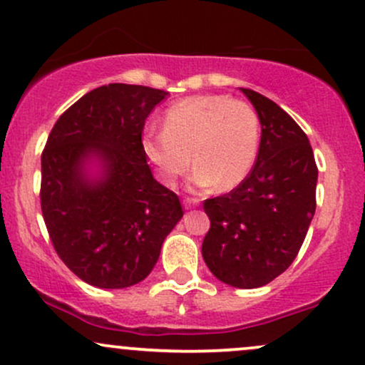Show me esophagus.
Here are the masks:
<instances>
[{
	"instance_id": "1",
	"label": "esophagus",
	"mask_w": 365,
	"mask_h": 365,
	"mask_svg": "<svg viewBox=\"0 0 365 365\" xmlns=\"http://www.w3.org/2000/svg\"><path fill=\"white\" fill-rule=\"evenodd\" d=\"M183 204H185L187 210H190V207L199 206V199L197 197H185V201H183Z\"/></svg>"
}]
</instances>
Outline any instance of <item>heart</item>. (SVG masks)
I'll return each instance as SVG.
<instances>
[{
    "instance_id": "1",
    "label": "heart",
    "mask_w": 365,
    "mask_h": 365,
    "mask_svg": "<svg viewBox=\"0 0 365 365\" xmlns=\"http://www.w3.org/2000/svg\"><path fill=\"white\" fill-rule=\"evenodd\" d=\"M259 145V119L250 103L228 95H197L173 103L163 131H147L142 147L166 185H173L192 159V183L230 190L250 175ZM192 155H190V152Z\"/></svg>"
}]
</instances>
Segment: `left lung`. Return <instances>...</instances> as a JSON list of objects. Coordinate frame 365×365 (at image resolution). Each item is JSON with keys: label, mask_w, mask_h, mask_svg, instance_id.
I'll return each mask as SVG.
<instances>
[{"label": "left lung", "mask_w": 365, "mask_h": 365, "mask_svg": "<svg viewBox=\"0 0 365 365\" xmlns=\"http://www.w3.org/2000/svg\"><path fill=\"white\" fill-rule=\"evenodd\" d=\"M262 123L250 175L206 199L202 258L216 279L242 289L265 286L294 262L315 213L317 164L305 131L270 98L241 88Z\"/></svg>", "instance_id": "obj_1"}]
</instances>
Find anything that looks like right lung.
I'll return each instance as SVG.
<instances>
[{"label": "right lung", "instance_id": "obj_1", "mask_svg": "<svg viewBox=\"0 0 365 365\" xmlns=\"http://www.w3.org/2000/svg\"><path fill=\"white\" fill-rule=\"evenodd\" d=\"M166 95L123 83L95 88L60 115L43 149L39 199L50 241L72 274L95 287L145 279L183 216L142 147L145 119ZM91 153L104 161L97 182L82 175Z\"/></svg>", "mask_w": 365, "mask_h": 365}]
</instances>
